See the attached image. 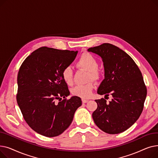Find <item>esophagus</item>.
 <instances>
[{
    "label": "esophagus",
    "mask_w": 158,
    "mask_h": 158,
    "mask_svg": "<svg viewBox=\"0 0 158 158\" xmlns=\"http://www.w3.org/2000/svg\"><path fill=\"white\" fill-rule=\"evenodd\" d=\"M88 100H86V99H82V103H86V102H88Z\"/></svg>",
    "instance_id": "esophagus-1"
}]
</instances>
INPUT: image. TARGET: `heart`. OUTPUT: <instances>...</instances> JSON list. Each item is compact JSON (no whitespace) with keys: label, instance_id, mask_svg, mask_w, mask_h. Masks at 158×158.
<instances>
[{"label":"heart","instance_id":"obj_1","mask_svg":"<svg viewBox=\"0 0 158 158\" xmlns=\"http://www.w3.org/2000/svg\"><path fill=\"white\" fill-rule=\"evenodd\" d=\"M77 67L79 69L88 72V80L97 81L101 77L100 72L98 70V63L96 58L88 53L82 54L76 63ZM61 77L65 83L71 86L73 84V72L70 66H66L61 71ZM94 88V84L89 82L85 85L75 86L72 93L73 95L81 98H88L91 96Z\"/></svg>","mask_w":158,"mask_h":158}]
</instances>
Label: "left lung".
<instances>
[{
	"label": "left lung",
	"instance_id": "8db88e82",
	"mask_svg": "<svg viewBox=\"0 0 158 158\" xmlns=\"http://www.w3.org/2000/svg\"><path fill=\"white\" fill-rule=\"evenodd\" d=\"M88 51L100 56L104 62L105 78L98 94L113 97L109 103L103 98L95 100L94 121L106 133H120L133 125L142 113L147 87L142 72L129 55L112 44H103Z\"/></svg>",
	"mask_w": 158,
	"mask_h": 158
}]
</instances>
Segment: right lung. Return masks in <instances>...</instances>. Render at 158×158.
I'll list each match as a JSON object with an SVG mask.
<instances>
[{"instance_id":"1","label":"right lung","mask_w":158,"mask_h":158,"mask_svg":"<svg viewBox=\"0 0 158 158\" xmlns=\"http://www.w3.org/2000/svg\"><path fill=\"white\" fill-rule=\"evenodd\" d=\"M77 52L42 47L20 66L16 101L24 120L38 134L55 137L63 133L82 104L79 97L66 98L70 92L61 77L62 70L72 63Z\"/></svg>"}]
</instances>
